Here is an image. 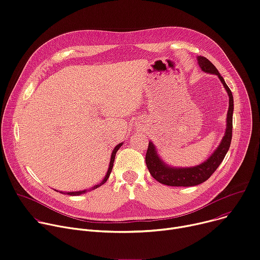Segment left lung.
<instances>
[{
    "mask_svg": "<svg viewBox=\"0 0 260 260\" xmlns=\"http://www.w3.org/2000/svg\"><path fill=\"white\" fill-rule=\"evenodd\" d=\"M198 64L204 73L217 75L222 82L224 88L227 91L229 96V108L227 112V119H226V132L221 141L218 148L214 151L205 161L198 165L195 167L188 168H174L169 166L157 154L156 148L152 142H149L148 149L146 152L145 160L148 171L152 175V177L158 182L170 185V186H193L200 184L207 180L211 174L214 173L220 164L223 161L231 143L232 139V115H233V96L231 90L225 83L222 76L219 74L216 66L212 64L205 57L199 56Z\"/></svg>",
    "mask_w": 260,
    "mask_h": 260,
    "instance_id": "8db88e82",
    "label": "left lung"
}]
</instances>
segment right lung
Here are the masks:
<instances>
[{
  "mask_svg": "<svg viewBox=\"0 0 260 260\" xmlns=\"http://www.w3.org/2000/svg\"><path fill=\"white\" fill-rule=\"evenodd\" d=\"M122 144H123V143H119V144H118V145L113 149V152H112V154H111V160H110V165H109L108 172H107V174H106L105 178H104L100 183H98V184H95L94 186H92V187L90 188V190H83V191H77V192H60V193H62V194H66V195H69V196H79V195H82V194H84V193H86V192H88V191L95 190V188H98L99 186L103 185V184L108 180V178H109V176H110V174H111V172H112L113 165H114V160H115L116 152L118 151V149H119V148L121 147V145H122ZM55 191H57V190H55ZM57 192H58V191H57Z\"/></svg>",
  "mask_w": 260,
  "mask_h": 260,
  "instance_id": "add662e5",
  "label": "right lung"
}]
</instances>
